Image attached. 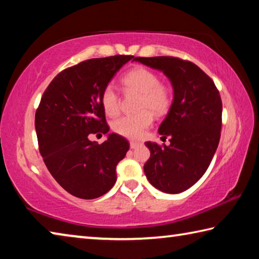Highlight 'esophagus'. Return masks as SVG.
Listing matches in <instances>:
<instances>
[{
  "label": "esophagus",
  "instance_id": "1",
  "mask_svg": "<svg viewBox=\"0 0 259 259\" xmlns=\"http://www.w3.org/2000/svg\"><path fill=\"white\" fill-rule=\"evenodd\" d=\"M140 146V143H137V142H130V148H136Z\"/></svg>",
  "mask_w": 259,
  "mask_h": 259
}]
</instances>
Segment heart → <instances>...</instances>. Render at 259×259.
I'll return each mask as SVG.
<instances>
[{"label":"heart","instance_id":"obj_1","mask_svg":"<svg viewBox=\"0 0 259 259\" xmlns=\"http://www.w3.org/2000/svg\"><path fill=\"white\" fill-rule=\"evenodd\" d=\"M122 84L128 91L139 95L137 109L140 112L121 116L113 122L112 128L117 135L130 139H140L152 125L155 114L161 116L169 111L172 102L171 91L162 84L159 75L145 67H136L122 77ZM100 102L104 112L115 116L120 112V97L112 84L102 91Z\"/></svg>","mask_w":259,"mask_h":259}]
</instances>
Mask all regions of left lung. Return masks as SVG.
<instances>
[{"mask_svg": "<svg viewBox=\"0 0 259 259\" xmlns=\"http://www.w3.org/2000/svg\"><path fill=\"white\" fill-rule=\"evenodd\" d=\"M163 72L174 87V102L159 134L170 145L146 142L151 156L144 171L153 186L170 194L186 191L207 171L222 130L223 104L213 81L192 61L177 57H136Z\"/></svg>", "mask_w": 259, "mask_h": 259, "instance_id": "1", "label": "left lung"}]
</instances>
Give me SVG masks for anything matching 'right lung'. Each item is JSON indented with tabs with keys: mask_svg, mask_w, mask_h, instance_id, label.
<instances>
[{
	"mask_svg": "<svg viewBox=\"0 0 259 259\" xmlns=\"http://www.w3.org/2000/svg\"><path fill=\"white\" fill-rule=\"evenodd\" d=\"M133 58H93L64 69L48 85L35 113L43 161L56 182L76 198H99L116 182V165L129 150L128 140L109 134L99 145L88 137L108 133L100 96Z\"/></svg>",
	"mask_w": 259,
	"mask_h": 259,
	"instance_id": "1",
	"label": "right lung"
}]
</instances>
